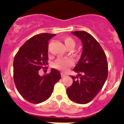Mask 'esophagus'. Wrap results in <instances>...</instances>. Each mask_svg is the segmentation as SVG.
I'll use <instances>...</instances> for the list:
<instances>
[{"label": "esophagus", "instance_id": "34e87169", "mask_svg": "<svg viewBox=\"0 0 124 124\" xmlns=\"http://www.w3.org/2000/svg\"><path fill=\"white\" fill-rule=\"evenodd\" d=\"M61 78H64L66 76V74H64V73H61Z\"/></svg>", "mask_w": 124, "mask_h": 124}]
</instances>
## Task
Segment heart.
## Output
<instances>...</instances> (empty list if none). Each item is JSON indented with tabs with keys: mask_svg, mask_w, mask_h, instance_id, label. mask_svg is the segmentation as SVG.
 I'll return each mask as SVG.
<instances>
[{
	"mask_svg": "<svg viewBox=\"0 0 124 124\" xmlns=\"http://www.w3.org/2000/svg\"><path fill=\"white\" fill-rule=\"evenodd\" d=\"M63 41H64V45L67 49L70 48H73L75 46V41L71 37H65L63 38ZM72 64H73V62L70 59H58L54 62V67L58 70L65 71Z\"/></svg>",
	"mask_w": 124,
	"mask_h": 124,
	"instance_id": "b5f03b06",
	"label": "heart"
}]
</instances>
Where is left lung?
<instances>
[{
  "mask_svg": "<svg viewBox=\"0 0 124 124\" xmlns=\"http://www.w3.org/2000/svg\"><path fill=\"white\" fill-rule=\"evenodd\" d=\"M83 43V51L71 76L73 83L66 89L72 101L85 104L91 101L102 88L108 74V64L104 51L91 35L84 31H72Z\"/></svg>",
  "mask_w": 124,
  "mask_h": 124,
  "instance_id": "obj_1",
  "label": "left lung"
}]
</instances>
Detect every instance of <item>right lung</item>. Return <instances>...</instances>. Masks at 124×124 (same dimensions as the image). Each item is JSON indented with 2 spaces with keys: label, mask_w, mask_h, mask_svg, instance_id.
Masks as SVG:
<instances>
[{
  "label": "right lung",
  "mask_w": 124,
  "mask_h": 124,
  "mask_svg": "<svg viewBox=\"0 0 124 124\" xmlns=\"http://www.w3.org/2000/svg\"><path fill=\"white\" fill-rule=\"evenodd\" d=\"M56 34L33 36L21 46L14 60V80L17 91L25 100L33 104L45 101L51 96L54 84L61 79L60 73L51 69L41 76L38 71L48 60V41Z\"/></svg>",
  "instance_id": "right-lung-1"
}]
</instances>
